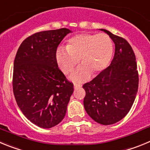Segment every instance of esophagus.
Listing matches in <instances>:
<instances>
[{
	"label": "esophagus",
	"instance_id": "obj_1",
	"mask_svg": "<svg viewBox=\"0 0 150 150\" xmlns=\"http://www.w3.org/2000/svg\"><path fill=\"white\" fill-rule=\"evenodd\" d=\"M81 86H82V85L81 84V83H74V88H75V90L79 88V87H81Z\"/></svg>",
	"mask_w": 150,
	"mask_h": 150
}]
</instances>
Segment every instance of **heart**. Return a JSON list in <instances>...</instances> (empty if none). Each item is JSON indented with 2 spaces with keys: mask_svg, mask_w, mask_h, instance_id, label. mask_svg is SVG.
Instances as JSON below:
<instances>
[{
  "mask_svg": "<svg viewBox=\"0 0 150 150\" xmlns=\"http://www.w3.org/2000/svg\"><path fill=\"white\" fill-rule=\"evenodd\" d=\"M114 52L111 39L105 33H81L69 39L67 48H59L55 57L64 74L72 72L79 63L83 64L71 75L75 81L87 80L90 73L96 75L107 68Z\"/></svg>",
  "mask_w": 150,
  "mask_h": 150,
  "instance_id": "b5f03b06",
  "label": "heart"
}]
</instances>
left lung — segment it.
<instances>
[{
	"instance_id": "obj_1",
	"label": "left lung",
	"mask_w": 150,
	"mask_h": 150,
	"mask_svg": "<svg viewBox=\"0 0 150 150\" xmlns=\"http://www.w3.org/2000/svg\"><path fill=\"white\" fill-rule=\"evenodd\" d=\"M115 44V53L109 67L83 88V106L93 120L111 125L126 116L134 103L138 89V71L135 54L127 40L101 29Z\"/></svg>"
}]
</instances>
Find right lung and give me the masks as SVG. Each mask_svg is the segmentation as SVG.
I'll use <instances>...</instances> for the list:
<instances>
[{
  "instance_id": "right-lung-1",
  "label": "right lung",
  "mask_w": 150,
  "mask_h": 150,
  "mask_svg": "<svg viewBox=\"0 0 150 150\" xmlns=\"http://www.w3.org/2000/svg\"><path fill=\"white\" fill-rule=\"evenodd\" d=\"M69 33L60 28L33 33L22 42L15 57L13 89L17 105L32 123L43 129L63 120L74 91L55 57Z\"/></svg>"
}]
</instances>
